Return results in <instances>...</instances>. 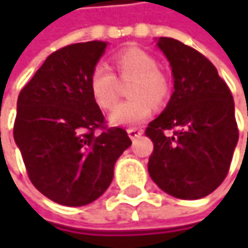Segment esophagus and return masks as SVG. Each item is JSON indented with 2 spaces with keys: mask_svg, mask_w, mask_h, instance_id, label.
<instances>
[{
  "mask_svg": "<svg viewBox=\"0 0 248 248\" xmlns=\"http://www.w3.org/2000/svg\"><path fill=\"white\" fill-rule=\"evenodd\" d=\"M142 133H143V130L139 129V127H130V129H127V135H129V138H130L132 140L136 139V138H139Z\"/></svg>",
  "mask_w": 248,
  "mask_h": 248,
  "instance_id": "34e87169",
  "label": "esophagus"
}]
</instances>
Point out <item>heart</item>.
<instances>
[{
	"label": "heart",
	"instance_id": "heart-1",
	"mask_svg": "<svg viewBox=\"0 0 248 248\" xmlns=\"http://www.w3.org/2000/svg\"><path fill=\"white\" fill-rule=\"evenodd\" d=\"M116 70L124 80H130L129 100L110 110L109 122L116 126H133L145 122L154 103H164L171 92L168 76L158 69L156 59L140 48H126L115 57ZM90 94L100 109H110L118 100V78L105 64H97L90 75Z\"/></svg>",
	"mask_w": 248,
	"mask_h": 248
}]
</instances>
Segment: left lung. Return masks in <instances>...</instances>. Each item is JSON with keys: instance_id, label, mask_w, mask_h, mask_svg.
<instances>
[{"instance_id": "obj_1", "label": "left lung", "mask_w": 248, "mask_h": 248, "mask_svg": "<svg viewBox=\"0 0 248 248\" xmlns=\"http://www.w3.org/2000/svg\"><path fill=\"white\" fill-rule=\"evenodd\" d=\"M173 76V93L165 110L148 124L154 142L148 171L167 194L198 200L227 176L238 140L234 100L214 64L195 48L161 37ZM165 130H173L167 137Z\"/></svg>"}]
</instances>
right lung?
<instances>
[{
  "mask_svg": "<svg viewBox=\"0 0 248 248\" xmlns=\"http://www.w3.org/2000/svg\"><path fill=\"white\" fill-rule=\"evenodd\" d=\"M105 48L103 41H87L51 53L17 100L14 140L28 178L62 205L97 200L113 179L115 162L132 145L124 129L106 124L90 94V75Z\"/></svg>",
  "mask_w": 248,
  "mask_h": 248,
  "instance_id": "add662e5",
  "label": "right lung"
}]
</instances>
